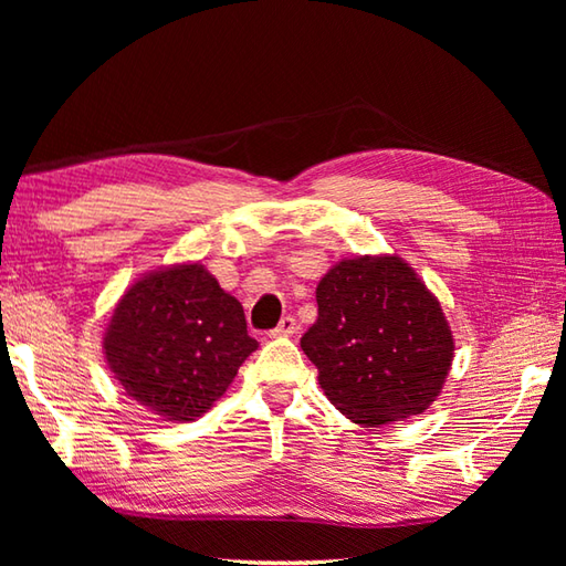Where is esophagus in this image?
<instances>
[{"label": "esophagus", "mask_w": 566, "mask_h": 566, "mask_svg": "<svg viewBox=\"0 0 566 566\" xmlns=\"http://www.w3.org/2000/svg\"><path fill=\"white\" fill-rule=\"evenodd\" d=\"M296 318L294 316H284L282 321H280V326H276L274 331H270V335L272 338H290V335H294L296 333Z\"/></svg>", "instance_id": "obj_1"}]
</instances>
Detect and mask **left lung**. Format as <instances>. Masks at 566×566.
I'll return each instance as SVG.
<instances>
[{
	"instance_id": "8db88e82",
	"label": "left lung",
	"mask_w": 566,
	"mask_h": 566,
	"mask_svg": "<svg viewBox=\"0 0 566 566\" xmlns=\"http://www.w3.org/2000/svg\"><path fill=\"white\" fill-rule=\"evenodd\" d=\"M316 302L302 350L343 416L377 428L436 401L452 365V331L401 258L338 262L318 282Z\"/></svg>"
}]
</instances>
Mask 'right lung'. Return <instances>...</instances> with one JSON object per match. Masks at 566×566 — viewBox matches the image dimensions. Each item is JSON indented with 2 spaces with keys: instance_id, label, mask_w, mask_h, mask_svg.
<instances>
[{
  "instance_id": "1",
  "label": "right lung",
  "mask_w": 566,
  "mask_h": 566,
  "mask_svg": "<svg viewBox=\"0 0 566 566\" xmlns=\"http://www.w3.org/2000/svg\"><path fill=\"white\" fill-rule=\"evenodd\" d=\"M252 350L243 306L201 264L143 276L104 335L106 363L130 399L182 423L221 399Z\"/></svg>"
}]
</instances>
